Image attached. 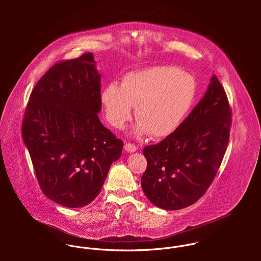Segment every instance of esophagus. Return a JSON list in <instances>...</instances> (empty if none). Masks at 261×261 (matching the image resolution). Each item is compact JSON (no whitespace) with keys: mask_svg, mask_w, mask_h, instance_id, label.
I'll return each mask as SVG.
<instances>
[{"mask_svg":"<svg viewBox=\"0 0 261 261\" xmlns=\"http://www.w3.org/2000/svg\"><path fill=\"white\" fill-rule=\"evenodd\" d=\"M124 149L126 151H128V152H133V151H136L138 148H137V146L136 145H134V144H132V143H126L125 145H124Z\"/></svg>","mask_w":261,"mask_h":261,"instance_id":"obj_1","label":"esophagus"}]
</instances>
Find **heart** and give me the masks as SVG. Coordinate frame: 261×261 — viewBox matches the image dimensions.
Instances as JSON below:
<instances>
[{"label": "heart", "mask_w": 261, "mask_h": 261, "mask_svg": "<svg viewBox=\"0 0 261 261\" xmlns=\"http://www.w3.org/2000/svg\"><path fill=\"white\" fill-rule=\"evenodd\" d=\"M195 92L190 75L174 66L158 65L124 75L120 86L110 83L101 92V103L113 127L122 128L132 116V107H136L138 130L164 138L180 126Z\"/></svg>", "instance_id": "heart-1"}]
</instances>
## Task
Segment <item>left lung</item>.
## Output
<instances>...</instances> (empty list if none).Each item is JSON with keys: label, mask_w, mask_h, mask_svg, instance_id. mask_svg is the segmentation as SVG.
<instances>
[{"label": "left lung", "mask_w": 261, "mask_h": 261, "mask_svg": "<svg viewBox=\"0 0 261 261\" xmlns=\"http://www.w3.org/2000/svg\"><path fill=\"white\" fill-rule=\"evenodd\" d=\"M232 112L216 75L180 126L143 149L148 166L141 179L149 201L166 210L196 203L212 184L228 146Z\"/></svg>", "instance_id": "obj_1"}]
</instances>
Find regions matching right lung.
<instances>
[{"mask_svg":"<svg viewBox=\"0 0 261 261\" xmlns=\"http://www.w3.org/2000/svg\"><path fill=\"white\" fill-rule=\"evenodd\" d=\"M100 110L92 53L55 63L30 94L22 137L42 192L64 207L91 203L121 154L123 143L100 122Z\"/></svg>","mask_w":261,"mask_h":261,"instance_id":"1","label":"right lung"}]
</instances>
